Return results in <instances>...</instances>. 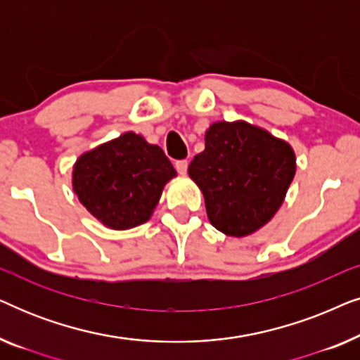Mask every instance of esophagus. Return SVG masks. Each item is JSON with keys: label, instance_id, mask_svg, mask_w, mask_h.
Listing matches in <instances>:
<instances>
[{"label": "esophagus", "instance_id": "esophagus-1", "mask_svg": "<svg viewBox=\"0 0 360 360\" xmlns=\"http://www.w3.org/2000/svg\"><path fill=\"white\" fill-rule=\"evenodd\" d=\"M175 169L180 175H185L186 170H188V160H176L175 162Z\"/></svg>", "mask_w": 360, "mask_h": 360}]
</instances>
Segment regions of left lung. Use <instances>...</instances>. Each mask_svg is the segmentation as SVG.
I'll return each mask as SVG.
<instances>
[{"label":"left lung","instance_id":"obj_1","mask_svg":"<svg viewBox=\"0 0 360 360\" xmlns=\"http://www.w3.org/2000/svg\"><path fill=\"white\" fill-rule=\"evenodd\" d=\"M297 172L292 146L245 121H218L205 150L188 167L216 229L233 238L254 234L282 206Z\"/></svg>","mask_w":360,"mask_h":360}]
</instances>
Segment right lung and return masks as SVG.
I'll return each mask as SVG.
<instances>
[{
  "instance_id": "1",
  "label": "right lung",
  "mask_w": 360,
  "mask_h": 360,
  "mask_svg": "<svg viewBox=\"0 0 360 360\" xmlns=\"http://www.w3.org/2000/svg\"><path fill=\"white\" fill-rule=\"evenodd\" d=\"M175 175L159 146L129 131L78 157L72 186L101 224L124 231L150 219L162 190Z\"/></svg>"
}]
</instances>
